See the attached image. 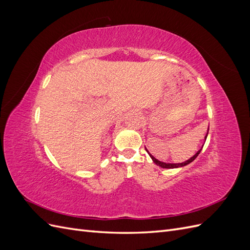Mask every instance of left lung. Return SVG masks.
<instances>
[{"mask_svg":"<svg viewBox=\"0 0 250 250\" xmlns=\"http://www.w3.org/2000/svg\"><path fill=\"white\" fill-rule=\"evenodd\" d=\"M208 132H207V135L206 137H204V141L207 140V138H208ZM202 147H203V145H202ZM202 147H201V149H202ZM201 149H199L197 152H196L191 158H188V161H186V162H184V163H178V164H171V163H164V162H161V161H158V160H156V158L151 154V153H149V151L146 149V151L148 152V154L150 155V157H151V160L153 161V163L155 164V165H157V166H160L161 168H165V169H175V168H181V167H185V166H187V165H188V164H191L196 157L198 156V154L200 153V151H201Z\"/></svg>","mask_w":250,"mask_h":250,"instance_id":"8db88e82","label":"left lung"}]
</instances>
